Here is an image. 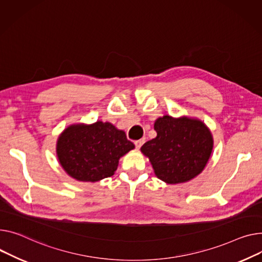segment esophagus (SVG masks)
<instances>
[{
    "label": "esophagus",
    "mask_w": 262,
    "mask_h": 262,
    "mask_svg": "<svg viewBox=\"0 0 262 262\" xmlns=\"http://www.w3.org/2000/svg\"><path fill=\"white\" fill-rule=\"evenodd\" d=\"M145 142V140L144 139H140V140H137V141H135V145H136V147L139 149L140 148L142 145H143V143Z\"/></svg>",
    "instance_id": "obj_1"
}]
</instances>
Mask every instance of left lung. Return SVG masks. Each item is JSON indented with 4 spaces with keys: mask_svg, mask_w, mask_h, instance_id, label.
Masks as SVG:
<instances>
[{
    "mask_svg": "<svg viewBox=\"0 0 262 262\" xmlns=\"http://www.w3.org/2000/svg\"><path fill=\"white\" fill-rule=\"evenodd\" d=\"M157 137L144 143L157 178L167 184H179L197 177L205 168L214 148L213 135L197 118L165 115L155 121Z\"/></svg>",
    "mask_w": 262,
    "mask_h": 262,
    "instance_id": "obj_1",
    "label": "left lung"
}]
</instances>
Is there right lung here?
I'll list each match as a JSON object with an SVG mask.
<instances>
[{
	"mask_svg": "<svg viewBox=\"0 0 262 262\" xmlns=\"http://www.w3.org/2000/svg\"><path fill=\"white\" fill-rule=\"evenodd\" d=\"M135 148L124 130L110 122L67 126L57 140L56 152L68 176L82 182H97L113 176L119 160Z\"/></svg>",
	"mask_w": 262,
	"mask_h": 262,
	"instance_id": "1",
	"label": "right lung"
}]
</instances>
